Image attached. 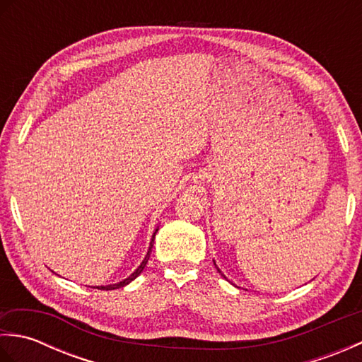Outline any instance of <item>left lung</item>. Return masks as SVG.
<instances>
[{
    "label": "left lung",
    "mask_w": 362,
    "mask_h": 362,
    "mask_svg": "<svg viewBox=\"0 0 362 362\" xmlns=\"http://www.w3.org/2000/svg\"><path fill=\"white\" fill-rule=\"evenodd\" d=\"M214 266H216V263H214ZM216 269H218V272H219V274H221V275H222V276H224V274H222V272H221V271H219V267H218V266H216ZM224 279H226V276H224Z\"/></svg>",
    "instance_id": "obj_1"
}]
</instances>
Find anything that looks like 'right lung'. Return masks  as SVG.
<instances>
[{
  "label": "right lung",
  "mask_w": 362,
  "mask_h": 362,
  "mask_svg": "<svg viewBox=\"0 0 362 362\" xmlns=\"http://www.w3.org/2000/svg\"><path fill=\"white\" fill-rule=\"evenodd\" d=\"M157 232H158V227L156 228V232H153V235H152V240H151V244H149V249H148V253H146V257H144V259L141 261V264L136 267V271L132 274V275H129L127 279H124L122 281H119V283H115V284H107V286H96V289H105V291H112V289H119V288H122V286H126V284H129L130 281H134L138 275H140L141 272H143V269H144V266H146V263H148V259H149V257H151V252H152V245H153V240H156V235H157Z\"/></svg>",
  "instance_id": "right-lung-1"
}]
</instances>
